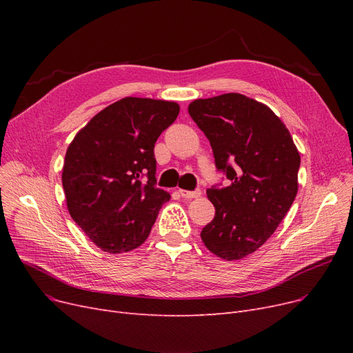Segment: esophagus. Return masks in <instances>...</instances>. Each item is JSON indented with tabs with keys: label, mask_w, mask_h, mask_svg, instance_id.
<instances>
[{
	"label": "esophagus",
	"mask_w": 353,
	"mask_h": 353,
	"mask_svg": "<svg viewBox=\"0 0 353 353\" xmlns=\"http://www.w3.org/2000/svg\"><path fill=\"white\" fill-rule=\"evenodd\" d=\"M180 196L184 197V199H194V197H199L201 194V192L197 189V190H193V192H189V190H179Z\"/></svg>",
	"instance_id": "esophagus-1"
}]
</instances>
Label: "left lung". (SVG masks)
<instances>
[{"instance_id": "left-lung-1", "label": "left lung", "mask_w": 353, "mask_h": 353, "mask_svg": "<svg viewBox=\"0 0 353 353\" xmlns=\"http://www.w3.org/2000/svg\"><path fill=\"white\" fill-rule=\"evenodd\" d=\"M189 114L209 139L228 186H212L214 219L203 228L205 246L226 261L261 248L298 193L301 156L286 125L253 99L229 92L190 103Z\"/></svg>"}]
</instances>
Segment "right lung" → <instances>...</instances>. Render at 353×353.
Returning a JSON list of instances; mask_svg holds the SVG:
<instances>
[{"label":"right lung","instance_id":"obj_1","mask_svg":"<svg viewBox=\"0 0 353 353\" xmlns=\"http://www.w3.org/2000/svg\"><path fill=\"white\" fill-rule=\"evenodd\" d=\"M179 111L173 101L125 97L101 110L68 145L67 208L101 250L139 248L169 201L170 194L156 188L154 143Z\"/></svg>","mask_w":353,"mask_h":353}]
</instances>
